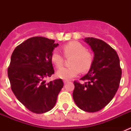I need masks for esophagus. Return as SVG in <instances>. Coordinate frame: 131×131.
Wrapping results in <instances>:
<instances>
[{
    "instance_id": "1",
    "label": "esophagus",
    "mask_w": 131,
    "mask_h": 131,
    "mask_svg": "<svg viewBox=\"0 0 131 131\" xmlns=\"http://www.w3.org/2000/svg\"><path fill=\"white\" fill-rule=\"evenodd\" d=\"M68 82H69L68 80H63V83H64V84H66V83H68Z\"/></svg>"
}]
</instances>
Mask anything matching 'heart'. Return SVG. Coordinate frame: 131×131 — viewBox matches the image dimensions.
Wrapping results in <instances>:
<instances>
[{"label":"heart","instance_id":"obj_1","mask_svg":"<svg viewBox=\"0 0 131 131\" xmlns=\"http://www.w3.org/2000/svg\"><path fill=\"white\" fill-rule=\"evenodd\" d=\"M63 50L66 56H72L70 61L71 66L63 67L56 72L58 78L69 80L76 77L81 71L86 72L91 69L93 62L92 55L86 51V47L77 41H71L63 46ZM51 61L56 68L62 66L63 58L58 50H54L51 54Z\"/></svg>","mask_w":131,"mask_h":131}]
</instances>
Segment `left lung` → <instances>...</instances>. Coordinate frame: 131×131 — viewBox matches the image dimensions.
I'll list each match as a JSON object with an SVG mask.
<instances>
[{
  "mask_svg": "<svg viewBox=\"0 0 131 131\" xmlns=\"http://www.w3.org/2000/svg\"><path fill=\"white\" fill-rule=\"evenodd\" d=\"M83 40L94 52L93 62L87 74L81 79L86 83L74 81L73 98L81 110L96 112L113 99L119 86L122 72L119 56L110 45L95 38Z\"/></svg>",
  "mask_w": 131,
  "mask_h": 131,
  "instance_id": "8db88e82",
  "label": "left lung"
}]
</instances>
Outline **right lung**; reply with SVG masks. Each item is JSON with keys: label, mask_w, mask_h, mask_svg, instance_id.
<instances>
[{"label": "right lung", "mask_w": 131, "mask_h": 131, "mask_svg": "<svg viewBox=\"0 0 131 131\" xmlns=\"http://www.w3.org/2000/svg\"><path fill=\"white\" fill-rule=\"evenodd\" d=\"M52 39L35 37L16 47L12 54L8 75L18 100L29 110L43 113L51 110L63 86L61 79L46 83L54 70L51 54L58 46Z\"/></svg>", "instance_id": "obj_1"}]
</instances>
